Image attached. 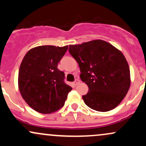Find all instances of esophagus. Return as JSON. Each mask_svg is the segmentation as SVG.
Wrapping results in <instances>:
<instances>
[{
    "label": "esophagus",
    "instance_id": "esophagus-1",
    "mask_svg": "<svg viewBox=\"0 0 146 146\" xmlns=\"http://www.w3.org/2000/svg\"><path fill=\"white\" fill-rule=\"evenodd\" d=\"M80 83V81L79 80H78V79H77V80H75V82H74V84L75 85V86H77V85H78Z\"/></svg>",
    "mask_w": 146,
    "mask_h": 146
}]
</instances>
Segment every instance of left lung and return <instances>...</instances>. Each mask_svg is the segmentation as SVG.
I'll return each mask as SVG.
<instances>
[{
  "mask_svg": "<svg viewBox=\"0 0 146 146\" xmlns=\"http://www.w3.org/2000/svg\"><path fill=\"white\" fill-rule=\"evenodd\" d=\"M69 53L80 66V79L88 86L83 95L92 109L107 112L119 104L130 86V68L121 51L102 40L70 44Z\"/></svg>",
  "mask_w": 146,
  "mask_h": 146,
  "instance_id": "8db88e82",
  "label": "left lung"
}]
</instances>
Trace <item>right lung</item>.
I'll return each mask as SVG.
<instances>
[{
	"mask_svg": "<svg viewBox=\"0 0 146 146\" xmlns=\"http://www.w3.org/2000/svg\"><path fill=\"white\" fill-rule=\"evenodd\" d=\"M68 46L44 45L25 54L18 72V88L22 98L33 110L50 114L63 107L72 88L64 82V73L58 62Z\"/></svg>",
	"mask_w": 146,
	"mask_h": 146,
	"instance_id": "add662e5",
	"label": "right lung"
}]
</instances>
